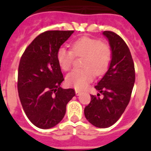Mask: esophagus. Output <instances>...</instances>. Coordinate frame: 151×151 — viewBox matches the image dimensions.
I'll use <instances>...</instances> for the list:
<instances>
[{
  "label": "esophagus",
  "instance_id": "esophagus-1",
  "mask_svg": "<svg viewBox=\"0 0 151 151\" xmlns=\"http://www.w3.org/2000/svg\"><path fill=\"white\" fill-rule=\"evenodd\" d=\"M75 93H76V96H81V93H82V92H81V91H79V90H78V89H76L75 90Z\"/></svg>",
  "mask_w": 151,
  "mask_h": 151
}]
</instances>
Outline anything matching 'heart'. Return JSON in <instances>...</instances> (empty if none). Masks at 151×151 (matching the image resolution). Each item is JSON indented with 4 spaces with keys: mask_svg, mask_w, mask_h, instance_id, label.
Masks as SVG:
<instances>
[{
    "mask_svg": "<svg viewBox=\"0 0 151 151\" xmlns=\"http://www.w3.org/2000/svg\"><path fill=\"white\" fill-rule=\"evenodd\" d=\"M72 51L64 47L59 48L56 54L57 62L62 70H69L72 66L73 54L83 55L81 65L84 67L74 69L66 77V85L82 89L96 75L106 73L110 66L112 52L107 45L101 43L97 39L82 37L72 44Z\"/></svg>",
    "mask_w": 151,
    "mask_h": 151,
    "instance_id": "heart-1",
    "label": "heart"
}]
</instances>
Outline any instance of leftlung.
Here are the masks:
<instances>
[{
    "label": "left lung",
    "instance_id": "left-lung-1",
    "mask_svg": "<svg viewBox=\"0 0 151 151\" xmlns=\"http://www.w3.org/2000/svg\"><path fill=\"white\" fill-rule=\"evenodd\" d=\"M103 34L109 41L112 58L107 71L95 86L99 93L97 96L91 95V102L84 112L92 125L105 129L119 119L129 104L135 83V66L124 40L114 32ZM100 93L103 98L99 97Z\"/></svg>",
    "mask_w": 151,
    "mask_h": 151
}]
</instances>
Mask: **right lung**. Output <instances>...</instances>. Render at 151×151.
I'll return each mask as SVG.
<instances>
[{"instance_id":"right-lung-1","label":"right lung","mask_w":151,"mask_h":151,"mask_svg":"<svg viewBox=\"0 0 151 151\" xmlns=\"http://www.w3.org/2000/svg\"><path fill=\"white\" fill-rule=\"evenodd\" d=\"M73 30H49L37 37L25 50L18 72V92L27 117L39 129L55 126L75 96L73 88L60 87L64 81L57 52Z\"/></svg>"}]
</instances>
